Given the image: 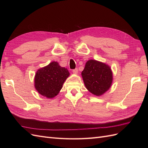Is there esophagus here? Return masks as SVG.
<instances>
[{"mask_svg": "<svg viewBox=\"0 0 148 148\" xmlns=\"http://www.w3.org/2000/svg\"><path fill=\"white\" fill-rule=\"evenodd\" d=\"M73 73H75V74H77L78 73V69H74V70H73Z\"/></svg>", "mask_w": 148, "mask_h": 148, "instance_id": "34e87169", "label": "esophagus"}]
</instances>
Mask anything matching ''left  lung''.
<instances>
[{
	"mask_svg": "<svg viewBox=\"0 0 148 148\" xmlns=\"http://www.w3.org/2000/svg\"><path fill=\"white\" fill-rule=\"evenodd\" d=\"M82 75L86 88L96 96L102 95L108 90L112 82V72L110 67L95 60L86 62Z\"/></svg>",
	"mask_w": 148,
	"mask_h": 148,
	"instance_id": "1",
	"label": "left lung"
}]
</instances>
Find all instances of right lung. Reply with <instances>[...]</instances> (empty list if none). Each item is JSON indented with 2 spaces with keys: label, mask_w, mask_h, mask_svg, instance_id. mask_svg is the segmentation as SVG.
I'll return each instance as SVG.
<instances>
[{
  "label": "right lung",
  "mask_w": 148,
  "mask_h": 148,
  "mask_svg": "<svg viewBox=\"0 0 148 148\" xmlns=\"http://www.w3.org/2000/svg\"><path fill=\"white\" fill-rule=\"evenodd\" d=\"M69 75L67 69L61 67L57 62H52L38 70L34 78L35 88L40 95L52 98L58 95Z\"/></svg>",
  "instance_id": "right-lung-1"
}]
</instances>
